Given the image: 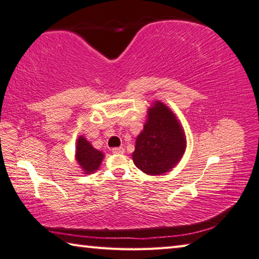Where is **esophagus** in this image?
Wrapping results in <instances>:
<instances>
[{"label":"esophagus","mask_w":259,"mask_h":259,"mask_svg":"<svg viewBox=\"0 0 259 259\" xmlns=\"http://www.w3.org/2000/svg\"><path fill=\"white\" fill-rule=\"evenodd\" d=\"M112 152L114 153V154H123L124 148L123 147H114Z\"/></svg>","instance_id":"1"}]
</instances>
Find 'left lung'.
<instances>
[{"mask_svg":"<svg viewBox=\"0 0 259 259\" xmlns=\"http://www.w3.org/2000/svg\"><path fill=\"white\" fill-rule=\"evenodd\" d=\"M185 148V133L176 115L163 103L154 102L136 139L135 165L147 175L168 172L181 161Z\"/></svg>","mask_w":259,"mask_h":259,"instance_id":"8db88e82","label":"left lung"}]
</instances>
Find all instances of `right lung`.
<instances>
[{"mask_svg":"<svg viewBox=\"0 0 259 259\" xmlns=\"http://www.w3.org/2000/svg\"><path fill=\"white\" fill-rule=\"evenodd\" d=\"M76 161L84 174H93L98 170L104 159V153L91 145L88 140L80 136L76 142Z\"/></svg>","mask_w":259,"mask_h":259,"instance_id":"obj_1","label":"right lung"}]
</instances>
